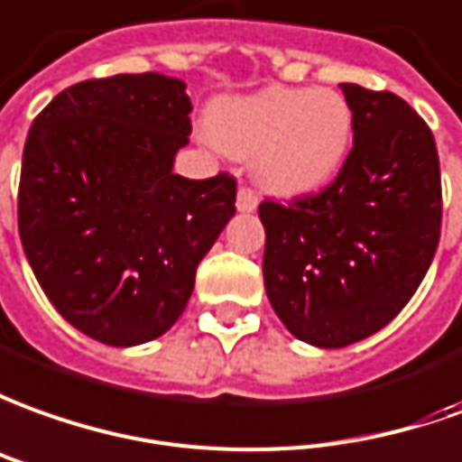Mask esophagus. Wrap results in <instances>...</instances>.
<instances>
[{
    "label": "esophagus",
    "instance_id": "34e87169",
    "mask_svg": "<svg viewBox=\"0 0 462 462\" xmlns=\"http://www.w3.org/2000/svg\"><path fill=\"white\" fill-rule=\"evenodd\" d=\"M256 206H259V196H256V190L249 189V186H241L236 193V208L241 213H251L256 211Z\"/></svg>",
    "mask_w": 462,
    "mask_h": 462
}]
</instances>
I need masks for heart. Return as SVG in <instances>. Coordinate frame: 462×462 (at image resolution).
<instances>
[{"mask_svg":"<svg viewBox=\"0 0 462 462\" xmlns=\"http://www.w3.org/2000/svg\"><path fill=\"white\" fill-rule=\"evenodd\" d=\"M213 143L236 158L254 155V176L279 196L327 186L352 145V107L339 92L266 88L213 105Z\"/></svg>","mask_w":462,"mask_h":462,"instance_id":"b5f03b06","label":"heart"}]
</instances>
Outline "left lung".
<instances>
[{
	"instance_id": "obj_1",
	"label": "left lung",
	"mask_w": 462,
	"mask_h": 462,
	"mask_svg": "<svg viewBox=\"0 0 462 462\" xmlns=\"http://www.w3.org/2000/svg\"><path fill=\"white\" fill-rule=\"evenodd\" d=\"M355 145L332 183L291 203L263 200V286L307 345L337 349L402 311L440 241V161L425 120L393 92L339 85Z\"/></svg>"
}]
</instances>
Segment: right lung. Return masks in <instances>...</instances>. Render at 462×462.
<instances>
[{
  "mask_svg": "<svg viewBox=\"0 0 462 462\" xmlns=\"http://www.w3.org/2000/svg\"><path fill=\"white\" fill-rule=\"evenodd\" d=\"M190 110L186 82L143 72L78 82L32 123L19 238L52 307L103 345L168 332L236 213L234 176L173 173Z\"/></svg>",
  "mask_w": 462,
  "mask_h": 462,
  "instance_id": "obj_1",
  "label": "right lung"
}]
</instances>
